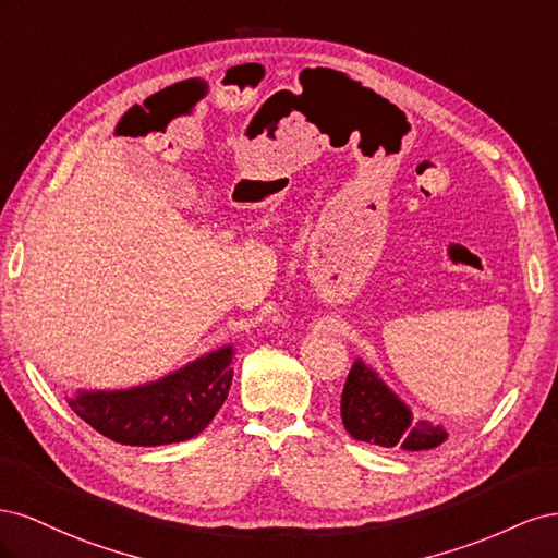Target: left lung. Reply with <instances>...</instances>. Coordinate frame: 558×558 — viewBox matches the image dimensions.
<instances>
[{
	"label": "left lung",
	"mask_w": 558,
	"mask_h": 558,
	"mask_svg": "<svg viewBox=\"0 0 558 558\" xmlns=\"http://www.w3.org/2000/svg\"><path fill=\"white\" fill-rule=\"evenodd\" d=\"M340 410L342 424L353 440L377 447L428 451L449 437L440 424H430L426 418L414 421L408 404L361 359L353 361L349 369Z\"/></svg>",
	"instance_id": "8db88e82"
}]
</instances>
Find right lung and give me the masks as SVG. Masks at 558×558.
Returning a JSON list of instances; mask_svg holds the SVG:
<instances>
[{
    "instance_id": "obj_1",
    "label": "right lung",
    "mask_w": 558,
    "mask_h": 558,
    "mask_svg": "<svg viewBox=\"0 0 558 558\" xmlns=\"http://www.w3.org/2000/svg\"><path fill=\"white\" fill-rule=\"evenodd\" d=\"M234 347L226 344L189 365L116 391H76L70 408L113 442L158 447L191 440L221 410L232 384Z\"/></svg>"
}]
</instances>
